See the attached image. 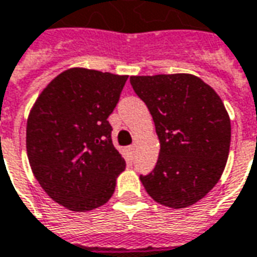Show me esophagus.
<instances>
[{"mask_svg":"<svg viewBox=\"0 0 257 257\" xmlns=\"http://www.w3.org/2000/svg\"><path fill=\"white\" fill-rule=\"evenodd\" d=\"M127 151H128V154H130V156H134L136 147H134V146H130V147H127Z\"/></svg>","mask_w":257,"mask_h":257,"instance_id":"34e87169","label":"esophagus"}]
</instances>
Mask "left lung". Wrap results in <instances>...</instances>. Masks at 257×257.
Masks as SVG:
<instances>
[{"label":"left lung","instance_id":"obj_1","mask_svg":"<svg viewBox=\"0 0 257 257\" xmlns=\"http://www.w3.org/2000/svg\"><path fill=\"white\" fill-rule=\"evenodd\" d=\"M160 140L153 173L140 177L156 202L174 209L198 202L218 184L228 161L230 118L219 94L191 73L130 76Z\"/></svg>","mask_w":257,"mask_h":257}]
</instances>
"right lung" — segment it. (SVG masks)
<instances>
[{"mask_svg":"<svg viewBox=\"0 0 257 257\" xmlns=\"http://www.w3.org/2000/svg\"><path fill=\"white\" fill-rule=\"evenodd\" d=\"M125 80V75L70 68L48 83L29 111L31 170L45 192L69 211L106 204L124 171L107 118Z\"/></svg>","mask_w":257,"mask_h":257,"instance_id":"add662e5","label":"right lung"}]
</instances>
